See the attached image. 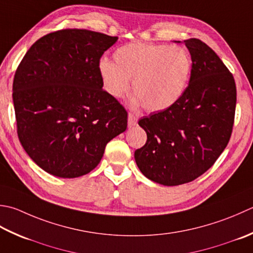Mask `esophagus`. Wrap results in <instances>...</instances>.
Wrapping results in <instances>:
<instances>
[{
	"instance_id": "esophagus-1",
	"label": "esophagus",
	"mask_w": 253,
	"mask_h": 253,
	"mask_svg": "<svg viewBox=\"0 0 253 253\" xmlns=\"http://www.w3.org/2000/svg\"><path fill=\"white\" fill-rule=\"evenodd\" d=\"M137 123V116L133 114H128V127H132L136 125Z\"/></svg>"
}]
</instances>
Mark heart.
Wrapping results in <instances>:
<instances>
[{
    "instance_id": "b5f03b06",
    "label": "heart",
    "mask_w": 253,
    "mask_h": 253,
    "mask_svg": "<svg viewBox=\"0 0 253 253\" xmlns=\"http://www.w3.org/2000/svg\"><path fill=\"white\" fill-rule=\"evenodd\" d=\"M191 58L181 47L130 42L117 48L113 62L102 60L98 71L104 88L120 98L132 81L133 105L149 112L163 111L184 93L191 74Z\"/></svg>"
}]
</instances>
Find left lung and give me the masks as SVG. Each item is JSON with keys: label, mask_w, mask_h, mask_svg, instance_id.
<instances>
[{"label": "left lung", "mask_w": 253, "mask_h": 253, "mask_svg": "<svg viewBox=\"0 0 253 253\" xmlns=\"http://www.w3.org/2000/svg\"><path fill=\"white\" fill-rule=\"evenodd\" d=\"M192 59L189 86L173 105L138 122L147 142L135 151L141 173L174 186L201 176L224 151L234 126L237 90L232 74L200 39L184 41Z\"/></svg>", "instance_id": "obj_1"}]
</instances>
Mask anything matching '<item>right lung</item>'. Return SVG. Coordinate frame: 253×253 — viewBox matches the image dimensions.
I'll return each instance as SVG.
<instances>
[{"instance_id":"add662e5","label":"right lung","mask_w":253,"mask_h":253,"mask_svg":"<svg viewBox=\"0 0 253 253\" xmlns=\"http://www.w3.org/2000/svg\"><path fill=\"white\" fill-rule=\"evenodd\" d=\"M118 37L61 29L28 49L14 76L17 135L32 160L54 176L87 174L108 141L127 128V112L103 90L100 59Z\"/></svg>"}]
</instances>
